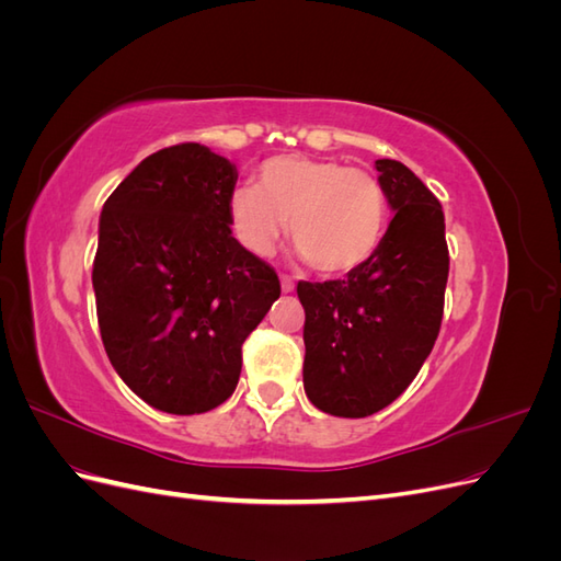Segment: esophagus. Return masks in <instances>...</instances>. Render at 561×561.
<instances>
[{"label": "esophagus", "instance_id": "esophagus-1", "mask_svg": "<svg viewBox=\"0 0 561 561\" xmlns=\"http://www.w3.org/2000/svg\"><path fill=\"white\" fill-rule=\"evenodd\" d=\"M280 290L283 293H293L295 290V280L290 276H280Z\"/></svg>", "mask_w": 561, "mask_h": 561}]
</instances>
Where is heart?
<instances>
[{
  "instance_id": "1",
  "label": "heart",
  "mask_w": 561,
  "mask_h": 561,
  "mask_svg": "<svg viewBox=\"0 0 561 561\" xmlns=\"http://www.w3.org/2000/svg\"><path fill=\"white\" fill-rule=\"evenodd\" d=\"M290 239L301 260L325 276H344L375 257L386 231L383 184L336 159L274 157L260 165L257 186L229 198L231 231L248 252L266 257Z\"/></svg>"
}]
</instances>
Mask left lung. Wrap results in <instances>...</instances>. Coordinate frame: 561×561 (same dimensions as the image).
<instances>
[{
    "instance_id": "8db88e82",
    "label": "left lung",
    "mask_w": 561,
    "mask_h": 561,
    "mask_svg": "<svg viewBox=\"0 0 561 561\" xmlns=\"http://www.w3.org/2000/svg\"><path fill=\"white\" fill-rule=\"evenodd\" d=\"M396 217L365 266L346 278L297 283L304 390L320 412L363 419L414 381L443 325L449 250L445 213L410 168L377 161Z\"/></svg>"
}]
</instances>
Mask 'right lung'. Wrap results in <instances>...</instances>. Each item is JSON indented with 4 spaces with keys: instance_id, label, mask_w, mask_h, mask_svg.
Wrapping results in <instances>:
<instances>
[{
    "instance_id": "obj_1",
    "label": "right lung",
    "mask_w": 561,
    "mask_h": 561,
    "mask_svg": "<svg viewBox=\"0 0 561 561\" xmlns=\"http://www.w3.org/2000/svg\"><path fill=\"white\" fill-rule=\"evenodd\" d=\"M236 165L198 142L159 149L100 215L93 290L116 375L168 414L222 404L241 346L280 297V280L231 236Z\"/></svg>"
}]
</instances>
